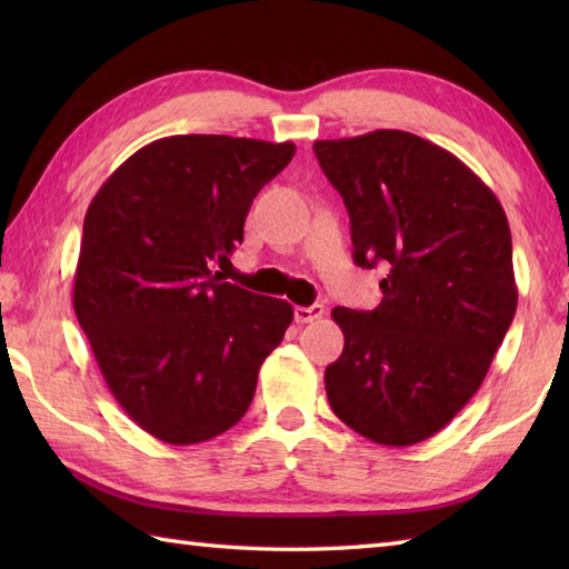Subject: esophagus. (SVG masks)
Returning <instances> with one entry per match:
<instances>
[{"instance_id":"obj_1","label":"esophagus","mask_w":569,"mask_h":569,"mask_svg":"<svg viewBox=\"0 0 569 569\" xmlns=\"http://www.w3.org/2000/svg\"><path fill=\"white\" fill-rule=\"evenodd\" d=\"M293 316H296V322H298V325L316 322V320H320V318L325 316V308H322L320 303H312V306H298V308L293 310Z\"/></svg>"}]
</instances>
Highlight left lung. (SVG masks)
<instances>
[{
	"mask_svg": "<svg viewBox=\"0 0 569 569\" xmlns=\"http://www.w3.org/2000/svg\"><path fill=\"white\" fill-rule=\"evenodd\" d=\"M312 149L347 204L355 261L389 269L377 308L332 310L345 349L325 369L328 401L371 442H422L477 393L513 320L509 220L471 168L408 131Z\"/></svg>",
	"mask_w": 569,
	"mask_h": 569,
	"instance_id": "8db88e82",
	"label": "left lung"
}]
</instances>
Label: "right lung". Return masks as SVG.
<instances>
[{
  "label": "right lung",
  "instance_id": "1",
  "mask_svg": "<svg viewBox=\"0 0 569 569\" xmlns=\"http://www.w3.org/2000/svg\"><path fill=\"white\" fill-rule=\"evenodd\" d=\"M296 143L180 134L131 153L92 198L72 306L124 413L168 445L241 420L293 306L222 281L257 192Z\"/></svg>",
  "mask_w": 569,
  "mask_h": 569
}]
</instances>
